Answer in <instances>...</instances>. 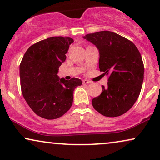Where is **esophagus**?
<instances>
[{
  "mask_svg": "<svg viewBox=\"0 0 160 160\" xmlns=\"http://www.w3.org/2000/svg\"><path fill=\"white\" fill-rule=\"evenodd\" d=\"M91 82L90 81H89V80H87V79H84V80H83V84H91Z\"/></svg>",
  "mask_w": 160,
  "mask_h": 160,
  "instance_id": "1",
  "label": "esophagus"
}]
</instances>
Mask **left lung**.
Returning <instances> with one entry per match:
<instances>
[{"label":"left lung","mask_w":160,"mask_h":160,"mask_svg":"<svg viewBox=\"0 0 160 160\" xmlns=\"http://www.w3.org/2000/svg\"><path fill=\"white\" fill-rule=\"evenodd\" d=\"M99 51V68L109 75L108 86L93 98L94 108L107 117L124 114L132 108L141 92L144 66L135 45L115 32L100 31L83 36Z\"/></svg>","instance_id":"1"}]
</instances>
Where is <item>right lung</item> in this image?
Listing matches in <instances>:
<instances>
[{
  "instance_id": "add662e5",
  "label": "right lung",
  "mask_w": 160,
  "mask_h": 160,
  "mask_svg": "<svg viewBox=\"0 0 160 160\" xmlns=\"http://www.w3.org/2000/svg\"><path fill=\"white\" fill-rule=\"evenodd\" d=\"M73 39L54 36L32 45L19 65L21 89L30 108L39 117L54 119L71 108L73 91L82 80L60 78L59 68Z\"/></svg>"
}]
</instances>
